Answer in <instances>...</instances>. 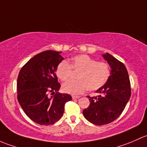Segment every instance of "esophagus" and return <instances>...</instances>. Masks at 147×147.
<instances>
[{"label":"esophagus","instance_id":"obj_1","mask_svg":"<svg viewBox=\"0 0 147 147\" xmlns=\"http://www.w3.org/2000/svg\"><path fill=\"white\" fill-rule=\"evenodd\" d=\"M80 96H72V98H73L74 100L75 99H78V98H79Z\"/></svg>","mask_w":147,"mask_h":147}]
</instances>
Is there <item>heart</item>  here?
Segmentation results:
<instances>
[{
  "mask_svg": "<svg viewBox=\"0 0 147 147\" xmlns=\"http://www.w3.org/2000/svg\"><path fill=\"white\" fill-rule=\"evenodd\" d=\"M72 70L78 71L77 81H69L62 85L63 92L71 95H78L86 90L94 91L106 84L110 75V68L106 63L96 61L86 54L74 57L71 61H61L56 69V75L61 81H66Z\"/></svg>",
  "mask_w": 147,
  "mask_h": 147,
  "instance_id": "b5f03b06",
  "label": "heart"
}]
</instances>
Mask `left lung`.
<instances>
[{"label": "left lung", "instance_id": "left-lung-1", "mask_svg": "<svg viewBox=\"0 0 147 147\" xmlns=\"http://www.w3.org/2000/svg\"><path fill=\"white\" fill-rule=\"evenodd\" d=\"M102 57L110 65V75L106 84L96 90L98 96H87L90 103L83 114L96 125H103L116 119L123 112L131 96L128 72L121 61L106 53Z\"/></svg>", "mask_w": 147, "mask_h": 147}]
</instances>
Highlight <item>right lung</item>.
Masks as SVG:
<instances>
[{
	"mask_svg": "<svg viewBox=\"0 0 147 147\" xmlns=\"http://www.w3.org/2000/svg\"><path fill=\"white\" fill-rule=\"evenodd\" d=\"M61 53L42 51L30 59L18 75V102L29 118L39 125H53L59 120L65 103L72 100L67 93H58L61 85L56 69L63 59Z\"/></svg>",
	"mask_w": 147,
	"mask_h": 147,
	"instance_id": "right-lung-1",
	"label": "right lung"
}]
</instances>
